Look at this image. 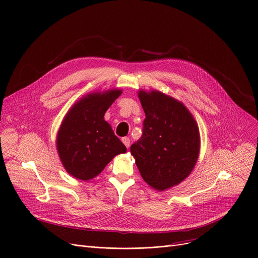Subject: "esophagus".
I'll return each instance as SVG.
<instances>
[{"instance_id":"1","label":"esophagus","mask_w":258,"mask_h":258,"mask_svg":"<svg viewBox=\"0 0 258 258\" xmlns=\"http://www.w3.org/2000/svg\"><path fill=\"white\" fill-rule=\"evenodd\" d=\"M121 141H122V143L124 144V146H125V147L128 149V148H130V143H131L130 139L125 137V138H122V140H121Z\"/></svg>"}]
</instances>
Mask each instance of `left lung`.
<instances>
[{
	"mask_svg": "<svg viewBox=\"0 0 258 258\" xmlns=\"http://www.w3.org/2000/svg\"><path fill=\"white\" fill-rule=\"evenodd\" d=\"M145 111L142 138L131 153L143 179L163 191L182 182L194 170L200 155L199 125L187 107L160 91L140 90Z\"/></svg>",
	"mask_w": 258,
	"mask_h": 258,
	"instance_id": "obj_1",
	"label": "left lung"
}]
</instances>
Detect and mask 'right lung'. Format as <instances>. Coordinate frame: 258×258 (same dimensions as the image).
I'll use <instances>...</instances> for the list:
<instances>
[{"instance_id":"add662e5","label":"right lung","mask_w":258,"mask_h":258,"mask_svg":"<svg viewBox=\"0 0 258 258\" xmlns=\"http://www.w3.org/2000/svg\"><path fill=\"white\" fill-rule=\"evenodd\" d=\"M121 90L92 92L78 100L64 115L56 136V149L67 172L87 181L100 174L125 146L114 135L104 114Z\"/></svg>"}]
</instances>
